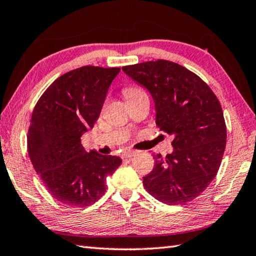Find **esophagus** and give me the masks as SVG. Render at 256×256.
<instances>
[{
	"instance_id": "34e87169",
	"label": "esophagus",
	"mask_w": 256,
	"mask_h": 256,
	"mask_svg": "<svg viewBox=\"0 0 256 256\" xmlns=\"http://www.w3.org/2000/svg\"><path fill=\"white\" fill-rule=\"evenodd\" d=\"M135 154V151H125L122 154V158H131Z\"/></svg>"
}]
</instances>
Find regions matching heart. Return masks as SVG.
I'll list each match as a JSON object with an SVG mask.
<instances>
[{
  "instance_id": "1",
  "label": "heart",
  "mask_w": 256,
  "mask_h": 256,
  "mask_svg": "<svg viewBox=\"0 0 256 256\" xmlns=\"http://www.w3.org/2000/svg\"><path fill=\"white\" fill-rule=\"evenodd\" d=\"M123 94H124L125 100H126V101H130V100L136 98V96H138V95L145 94V92L143 91L142 88H140L128 86V88H125L123 90Z\"/></svg>"
}]
</instances>
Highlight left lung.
I'll use <instances>...</instances> for the list:
<instances>
[{
    "instance_id": "obj_1",
    "label": "left lung",
    "mask_w": 256,
    "mask_h": 256,
    "mask_svg": "<svg viewBox=\"0 0 256 256\" xmlns=\"http://www.w3.org/2000/svg\"><path fill=\"white\" fill-rule=\"evenodd\" d=\"M122 70L148 90L155 123L174 138L171 154L154 155L152 172L143 178L145 190L168 205L191 202L218 174L226 145V125L216 95L196 74L166 60Z\"/></svg>"
}]
</instances>
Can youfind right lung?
I'll return each mask as SVG.
<instances>
[{"instance_id": "add662e5", "label": "right lung", "mask_w": 256, "mask_h": 256, "mask_svg": "<svg viewBox=\"0 0 256 256\" xmlns=\"http://www.w3.org/2000/svg\"><path fill=\"white\" fill-rule=\"evenodd\" d=\"M120 68L86 65L63 74L33 110L28 152L34 170L54 198L68 206L92 205L106 190V178L122 160L88 153L82 135L94 126Z\"/></svg>"}]
</instances>
